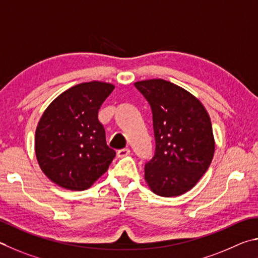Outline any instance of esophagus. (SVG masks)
<instances>
[{"label": "esophagus", "instance_id": "1", "mask_svg": "<svg viewBox=\"0 0 258 258\" xmlns=\"http://www.w3.org/2000/svg\"><path fill=\"white\" fill-rule=\"evenodd\" d=\"M130 154V150L129 148H122V150H119L116 152V156L119 157V159H121V157H124L126 155Z\"/></svg>", "mask_w": 258, "mask_h": 258}]
</instances>
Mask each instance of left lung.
Masks as SVG:
<instances>
[{
  "mask_svg": "<svg viewBox=\"0 0 258 258\" xmlns=\"http://www.w3.org/2000/svg\"><path fill=\"white\" fill-rule=\"evenodd\" d=\"M151 105L154 156L145 164V180L156 195L174 197L195 186L214 155L211 119L187 90L163 79L135 83Z\"/></svg>",
  "mask_w": 258,
  "mask_h": 258,
  "instance_id": "left-lung-1",
  "label": "left lung"
}]
</instances>
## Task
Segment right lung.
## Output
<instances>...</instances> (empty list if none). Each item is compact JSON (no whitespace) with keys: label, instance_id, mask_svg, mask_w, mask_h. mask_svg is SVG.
Instances as JSON below:
<instances>
[{"label":"right lung","instance_id":"right-lung-1","mask_svg":"<svg viewBox=\"0 0 258 258\" xmlns=\"http://www.w3.org/2000/svg\"><path fill=\"white\" fill-rule=\"evenodd\" d=\"M114 86L76 85L49 104L36 129L35 151L45 175L69 190L88 189L115 156L107 146L98 110Z\"/></svg>","mask_w":258,"mask_h":258}]
</instances>
